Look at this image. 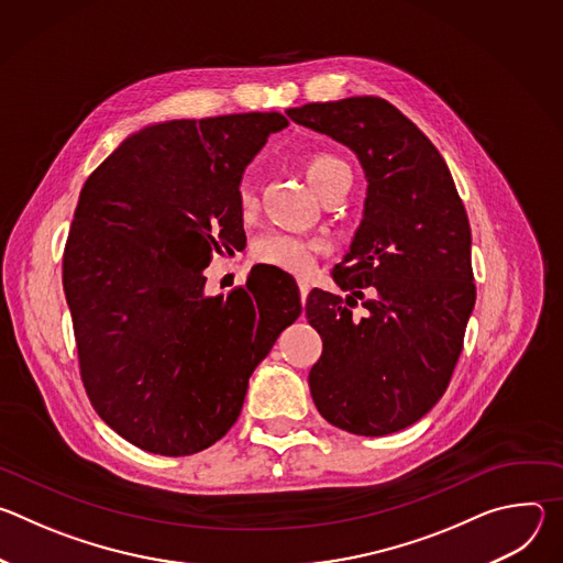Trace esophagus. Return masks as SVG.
Masks as SVG:
<instances>
[{"label": "esophagus", "instance_id": "34e87169", "mask_svg": "<svg viewBox=\"0 0 563 563\" xmlns=\"http://www.w3.org/2000/svg\"><path fill=\"white\" fill-rule=\"evenodd\" d=\"M298 289H300V298L305 300L309 294V283L307 280H298Z\"/></svg>", "mask_w": 563, "mask_h": 563}]
</instances>
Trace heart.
Returning a JSON list of instances; mask_svg holds the SVG:
<instances>
[{
  "label": "heart",
  "instance_id": "1",
  "mask_svg": "<svg viewBox=\"0 0 563 563\" xmlns=\"http://www.w3.org/2000/svg\"><path fill=\"white\" fill-rule=\"evenodd\" d=\"M302 172L318 196H323L336 180L350 176L347 165L328 153L311 155ZM238 205L243 213H252L256 209V189L250 178H243L238 185ZM323 252L325 243L318 238L289 231H269L256 240V245L252 250V261L256 265L276 267L294 276H307Z\"/></svg>",
  "mask_w": 563,
  "mask_h": 563
}]
</instances>
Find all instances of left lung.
I'll list each match as a JSON object with an SVG mask.
<instances>
[{
    "label": "left lung",
    "mask_w": 563,
    "mask_h": 563,
    "mask_svg": "<svg viewBox=\"0 0 563 563\" xmlns=\"http://www.w3.org/2000/svg\"><path fill=\"white\" fill-rule=\"evenodd\" d=\"M287 115L350 146L367 178L361 227L332 274L350 296L311 289L305 302L323 339L311 398L332 426L385 437L437 406L463 350L476 298L467 213L437 146L387 100L311 102ZM356 299L363 319L351 318Z\"/></svg>",
    "instance_id": "obj_1"
}]
</instances>
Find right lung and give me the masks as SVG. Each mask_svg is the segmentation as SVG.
Listing matches in <instances>:
<instances>
[{
    "label": "right lung",
    "instance_id": "right-lung-1",
    "mask_svg": "<svg viewBox=\"0 0 563 563\" xmlns=\"http://www.w3.org/2000/svg\"><path fill=\"white\" fill-rule=\"evenodd\" d=\"M280 113L151 124L89 176L62 258L79 376L122 439L196 454L235 423L250 376L300 316L294 278L252 269L205 294L211 256L243 250L238 185Z\"/></svg>",
    "mask_w": 563,
    "mask_h": 563
}]
</instances>
